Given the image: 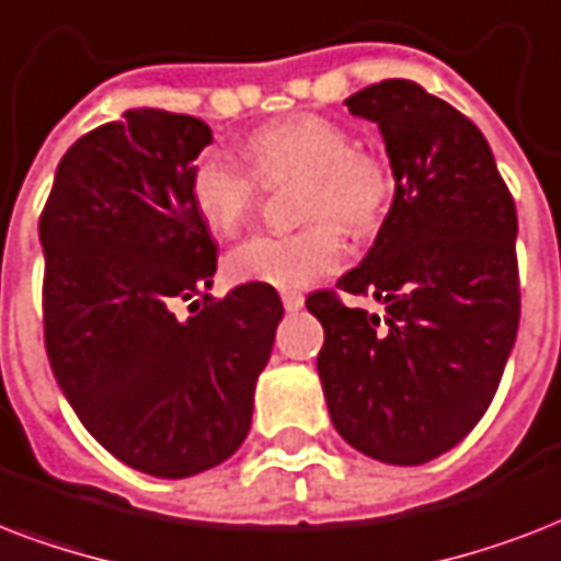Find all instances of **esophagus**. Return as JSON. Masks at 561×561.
<instances>
[{"label": "esophagus", "mask_w": 561, "mask_h": 561, "mask_svg": "<svg viewBox=\"0 0 561 561\" xmlns=\"http://www.w3.org/2000/svg\"><path fill=\"white\" fill-rule=\"evenodd\" d=\"M280 301H284L286 312H298L304 307V295L293 293V289H286V293H280Z\"/></svg>", "instance_id": "34e87169"}]
</instances>
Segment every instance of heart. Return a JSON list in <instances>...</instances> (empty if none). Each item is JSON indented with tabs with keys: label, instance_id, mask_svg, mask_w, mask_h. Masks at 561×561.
<instances>
[{
	"label": "heart",
	"instance_id": "b5f03b06",
	"mask_svg": "<svg viewBox=\"0 0 561 561\" xmlns=\"http://www.w3.org/2000/svg\"><path fill=\"white\" fill-rule=\"evenodd\" d=\"M249 167L210 149L190 172V198L216 237H233L257 207L260 181L301 175L298 213L310 225L295 233H254L225 260L233 284L301 289L340 272L345 231L371 233L392 198V169L380 154L354 146L345 125L319 114H293L263 125L245 142Z\"/></svg>",
	"mask_w": 561,
	"mask_h": 561
}]
</instances>
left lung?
Here are the masks:
<instances>
[{
	"label": "left lung",
	"instance_id": "left-lung-1",
	"mask_svg": "<svg viewBox=\"0 0 561 561\" xmlns=\"http://www.w3.org/2000/svg\"><path fill=\"white\" fill-rule=\"evenodd\" d=\"M383 134L394 198L366 260L307 298L324 328L319 377L333 427L389 466L442 457L489 410L518 336V213L489 142L457 107L389 78L345 99Z\"/></svg>",
	"mask_w": 561,
	"mask_h": 561
}]
</instances>
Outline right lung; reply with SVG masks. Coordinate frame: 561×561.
<instances>
[{
	"label": "right lung",
	"instance_id": "add662e5",
	"mask_svg": "<svg viewBox=\"0 0 561 561\" xmlns=\"http://www.w3.org/2000/svg\"><path fill=\"white\" fill-rule=\"evenodd\" d=\"M210 142L195 116L125 111L69 146L41 213L43 340L60 392L119 462L167 480L245 442L284 319L275 286L204 295L216 242L190 172ZM178 300L194 302L190 320Z\"/></svg>",
	"mask_w": 561,
	"mask_h": 561
}]
</instances>
